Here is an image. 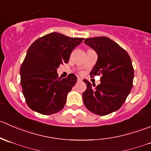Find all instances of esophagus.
Segmentation results:
<instances>
[{
  "instance_id": "obj_1",
  "label": "esophagus",
  "mask_w": 151,
  "mask_h": 151,
  "mask_svg": "<svg viewBox=\"0 0 151 151\" xmlns=\"http://www.w3.org/2000/svg\"><path fill=\"white\" fill-rule=\"evenodd\" d=\"M77 81H78V82H82V81H83V79H82L81 77H78V78H77Z\"/></svg>"
}]
</instances>
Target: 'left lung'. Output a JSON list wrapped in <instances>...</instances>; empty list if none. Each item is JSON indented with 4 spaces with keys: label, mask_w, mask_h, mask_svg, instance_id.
I'll use <instances>...</instances> for the list:
<instances>
[{
    "label": "left lung",
    "mask_w": 151,
    "mask_h": 151,
    "mask_svg": "<svg viewBox=\"0 0 151 151\" xmlns=\"http://www.w3.org/2000/svg\"><path fill=\"white\" fill-rule=\"evenodd\" d=\"M84 43L96 52L98 60L90 74L101 75V83L83 80L87 85L83 93L88 110L106 115L121 107L133 86L134 68L127 52L116 42L105 36L85 39Z\"/></svg>",
    "instance_id": "left-lung-1"
}]
</instances>
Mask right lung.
Wrapping results in <instances>:
<instances>
[{"label":"right lung","instance_id":"obj_1","mask_svg":"<svg viewBox=\"0 0 151 151\" xmlns=\"http://www.w3.org/2000/svg\"><path fill=\"white\" fill-rule=\"evenodd\" d=\"M83 38H71L53 32L35 41L27 51L21 65L22 93L32 110L52 115L65 106L67 94L77 83L74 74L59 78L57 69L68 63L71 51Z\"/></svg>","mask_w":151,"mask_h":151}]
</instances>
